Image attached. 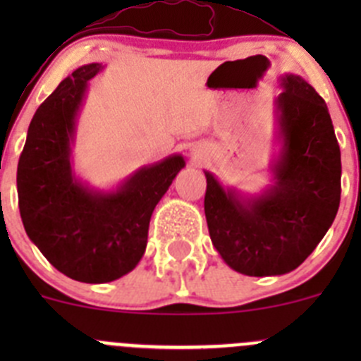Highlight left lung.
Listing matches in <instances>:
<instances>
[{"label": "left lung", "instance_id": "obj_1", "mask_svg": "<svg viewBox=\"0 0 361 361\" xmlns=\"http://www.w3.org/2000/svg\"><path fill=\"white\" fill-rule=\"evenodd\" d=\"M276 99L281 155L274 185L255 197L225 190L206 174L204 213L213 246L246 276L297 269L336 218L341 202V150L323 97L297 75L283 78Z\"/></svg>", "mask_w": 361, "mask_h": 361}]
</instances>
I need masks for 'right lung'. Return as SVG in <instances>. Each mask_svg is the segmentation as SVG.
<instances>
[{"label":"right lung","mask_w":361,"mask_h":361,"mask_svg":"<svg viewBox=\"0 0 361 361\" xmlns=\"http://www.w3.org/2000/svg\"><path fill=\"white\" fill-rule=\"evenodd\" d=\"M99 71L97 63L75 69L39 104L17 166L25 234L57 271L82 283H110L136 267L152 213L185 167L181 155H171L141 167L113 192L76 180L69 160L76 115L87 82Z\"/></svg>","instance_id":"1"}]
</instances>
